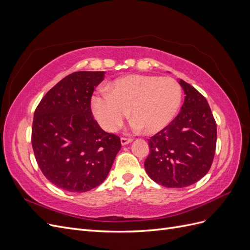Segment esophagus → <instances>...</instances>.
<instances>
[{"instance_id":"obj_1","label":"esophagus","mask_w":250,"mask_h":250,"mask_svg":"<svg viewBox=\"0 0 250 250\" xmlns=\"http://www.w3.org/2000/svg\"><path fill=\"white\" fill-rule=\"evenodd\" d=\"M132 142V139H130V138H121V144H122V145H127V144H129V143H131Z\"/></svg>"}]
</instances>
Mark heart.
<instances>
[{"label": "heart", "mask_w": 250, "mask_h": 250, "mask_svg": "<svg viewBox=\"0 0 250 250\" xmlns=\"http://www.w3.org/2000/svg\"><path fill=\"white\" fill-rule=\"evenodd\" d=\"M107 94L92 98L96 120L105 130L113 132L130 113L134 129L153 134L167 127L176 116L181 102V86L171 77L128 75L106 86Z\"/></svg>", "instance_id": "obj_1"}]
</instances>
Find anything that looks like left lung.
Masks as SVG:
<instances>
[{
    "label": "left lung",
    "instance_id": "8db88e82",
    "mask_svg": "<svg viewBox=\"0 0 250 250\" xmlns=\"http://www.w3.org/2000/svg\"><path fill=\"white\" fill-rule=\"evenodd\" d=\"M186 94L181 111L148 142L150 154L145 161L149 177L167 188L195 184L210 169L217 125L209 105L197 89L180 80Z\"/></svg>",
    "mask_w": 250,
    "mask_h": 250
}]
</instances>
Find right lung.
Listing matches in <instances>:
<instances>
[{
	"instance_id": "add662e5",
	"label": "right lung",
	"mask_w": 250,
	"mask_h": 250,
	"mask_svg": "<svg viewBox=\"0 0 250 250\" xmlns=\"http://www.w3.org/2000/svg\"><path fill=\"white\" fill-rule=\"evenodd\" d=\"M104 72H75L43 96L34 112L35 160L52 184L82 193L101 185L121 149L118 135L95 121L90 100Z\"/></svg>"
}]
</instances>
